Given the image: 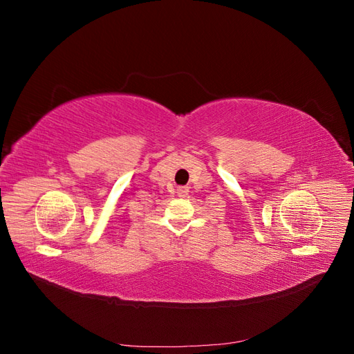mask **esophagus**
<instances>
[{
  "mask_svg": "<svg viewBox=\"0 0 354 354\" xmlns=\"http://www.w3.org/2000/svg\"><path fill=\"white\" fill-rule=\"evenodd\" d=\"M187 194H189V187H187V186H180V187H177V195H178L180 198H186Z\"/></svg>",
  "mask_w": 354,
  "mask_h": 354,
  "instance_id": "1",
  "label": "esophagus"
}]
</instances>
